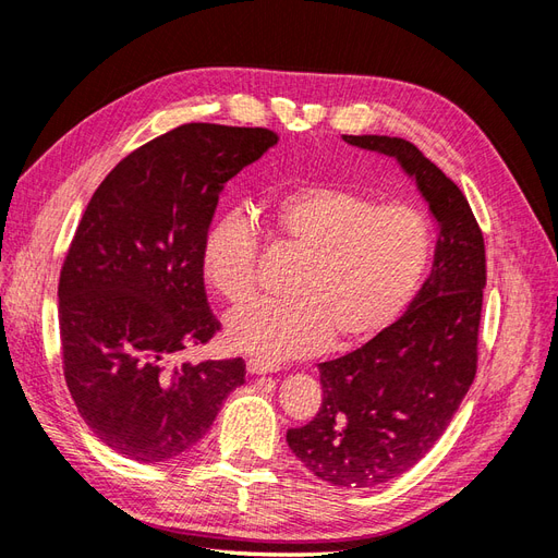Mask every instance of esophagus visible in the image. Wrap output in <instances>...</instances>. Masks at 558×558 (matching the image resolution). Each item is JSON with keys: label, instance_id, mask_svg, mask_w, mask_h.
Here are the masks:
<instances>
[{"label": "esophagus", "instance_id": "obj_1", "mask_svg": "<svg viewBox=\"0 0 558 558\" xmlns=\"http://www.w3.org/2000/svg\"><path fill=\"white\" fill-rule=\"evenodd\" d=\"M246 369L251 375H267V373H277L279 365L277 363H269L265 359H248L246 361Z\"/></svg>", "mask_w": 558, "mask_h": 558}]
</instances>
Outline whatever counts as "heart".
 Masks as SVG:
<instances>
[{"mask_svg": "<svg viewBox=\"0 0 558 558\" xmlns=\"http://www.w3.org/2000/svg\"><path fill=\"white\" fill-rule=\"evenodd\" d=\"M267 230L305 253L289 291L293 300H260L226 320L232 349L265 361L310 356L330 340H373L410 305L433 256L430 218L412 205H379L335 183H305L263 202ZM258 230L240 211L211 223L199 253L202 277L228 302L258 289Z\"/></svg>", "mask_w": 558, "mask_h": 558, "instance_id": "heart-1", "label": "heart"}]
</instances>
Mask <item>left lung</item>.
<instances>
[{"label":"left lung","instance_id":"1","mask_svg":"<svg viewBox=\"0 0 558 558\" xmlns=\"http://www.w3.org/2000/svg\"><path fill=\"white\" fill-rule=\"evenodd\" d=\"M393 156L418 183L440 226L430 277L410 310L342 359L318 363L324 400L286 442L318 480L340 488L391 482L447 430L477 373L486 286L484 234L465 195L400 137L342 134Z\"/></svg>","mask_w":558,"mask_h":558}]
</instances>
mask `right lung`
Wrapping results in <instances>:
<instances>
[{"mask_svg":"<svg viewBox=\"0 0 558 558\" xmlns=\"http://www.w3.org/2000/svg\"><path fill=\"white\" fill-rule=\"evenodd\" d=\"M279 134L185 123L134 148L93 193L58 283L62 369L90 430L140 463L189 451L246 363H183L221 330L199 253L218 193Z\"/></svg>","mask_w":558,"mask_h":558,"instance_id":"obj_1","label":"right lung"}]
</instances>
